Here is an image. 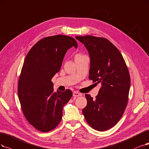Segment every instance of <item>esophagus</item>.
Instances as JSON below:
<instances>
[{"label":"esophagus","mask_w":149,"mask_h":149,"mask_svg":"<svg viewBox=\"0 0 149 149\" xmlns=\"http://www.w3.org/2000/svg\"><path fill=\"white\" fill-rule=\"evenodd\" d=\"M81 96V94L77 91H74L73 93V96L74 97H79V96Z\"/></svg>","instance_id":"1"}]
</instances>
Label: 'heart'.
<instances>
[{
	"instance_id": "1",
	"label": "heart",
	"mask_w": 149,
	"mask_h": 149,
	"mask_svg": "<svg viewBox=\"0 0 149 149\" xmlns=\"http://www.w3.org/2000/svg\"><path fill=\"white\" fill-rule=\"evenodd\" d=\"M82 56L81 54H76L75 55V58H77V57H79V56Z\"/></svg>"
}]
</instances>
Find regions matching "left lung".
<instances>
[{
	"label": "left lung",
	"instance_id": "left-lung-1",
	"mask_svg": "<svg viewBox=\"0 0 149 149\" xmlns=\"http://www.w3.org/2000/svg\"><path fill=\"white\" fill-rule=\"evenodd\" d=\"M75 38L89 53V79L101 85L95 99L85 95L87 105L82 112L93 129L107 130L118 123L127 106L131 84L129 70L122 54L107 38L92 36Z\"/></svg>",
	"mask_w": 149,
	"mask_h": 149
}]
</instances>
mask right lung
<instances>
[{
  "label": "right lung",
  "mask_w": 149,
  "mask_h": 149,
  "mask_svg": "<svg viewBox=\"0 0 149 149\" xmlns=\"http://www.w3.org/2000/svg\"><path fill=\"white\" fill-rule=\"evenodd\" d=\"M77 48L73 37L56 35L37 42L26 55L18 85L22 111L28 122L37 130L54 129L63 116V106L72 96L68 89L54 92L53 77L60 70L68 49Z\"/></svg>",
  "instance_id": "right-lung-1"
}]
</instances>
